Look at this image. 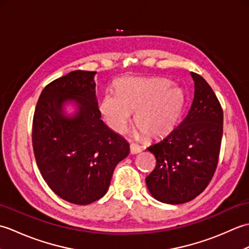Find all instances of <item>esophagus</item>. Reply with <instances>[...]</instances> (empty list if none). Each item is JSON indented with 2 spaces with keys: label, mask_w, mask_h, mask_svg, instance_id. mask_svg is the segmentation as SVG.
Instances as JSON below:
<instances>
[{
  "label": "esophagus",
  "mask_w": 249,
  "mask_h": 249,
  "mask_svg": "<svg viewBox=\"0 0 249 249\" xmlns=\"http://www.w3.org/2000/svg\"><path fill=\"white\" fill-rule=\"evenodd\" d=\"M141 151H142V149L138 144L130 143V153H131V154H137V153H140Z\"/></svg>",
  "instance_id": "esophagus-1"
}]
</instances>
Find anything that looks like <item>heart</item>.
Listing matches in <instances>:
<instances>
[{
  "instance_id": "1",
  "label": "heart",
  "mask_w": 249,
  "mask_h": 249,
  "mask_svg": "<svg viewBox=\"0 0 249 249\" xmlns=\"http://www.w3.org/2000/svg\"><path fill=\"white\" fill-rule=\"evenodd\" d=\"M185 105L183 89L165 78L126 77L116 92L104 95L99 109L109 127L119 134L136 122L150 136H160L177 124Z\"/></svg>"
}]
</instances>
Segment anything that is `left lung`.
Instances as JSON below:
<instances>
[{
    "label": "left lung",
    "instance_id": "obj_1",
    "mask_svg": "<svg viewBox=\"0 0 249 249\" xmlns=\"http://www.w3.org/2000/svg\"><path fill=\"white\" fill-rule=\"evenodd\" d=\"M194 100L187 115L170 133L147 147L156 166L145 178L150 194L168 204L195 199L208 186L218 162L223 109L204 79L190 72Z\"/></svg>",
    "mask_w": 249,
    "mask_h": 249
}]
</instances>
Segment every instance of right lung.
I'll list each match as a JSON object with an SVG mask.
<instances>
[{"label":"right lung","mask_w":249,"mask_h":249,"mask_svg":"<svg viewBox=\"0 0 249 249\" xmlns=\"http://www.w3.org/2000/svg\"><path fill=\"white\" fill-rule=\"evenodd\" d=\"M95 75L73 71L49 83L37 102L32 130L46 183L60 198L79 205L104 197L114 168L129 154L128 142L100 119ZM68 103L76 107L71 116L65 112Z\"/></svg>","instance_id":"1"}]
</instances>
